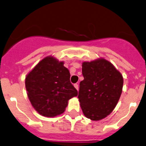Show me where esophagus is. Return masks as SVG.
Instances as JSON below:
<instances>
[{
  "mask_svg": "<svg viewBox=\"0 0 146 146\" xmlns=\"http://www.w3.org/2000/svg\"><path fill=\"white\" fill-rule=\"evenodd\" d=\"M74 86L75 88L78 91V89H79V85H78V84H74Z\"/></svg>",
  "mask_w": 146,
  "mask_h": 146,
  "instance_id": "esophagus-1",
  "label": "esophagus"
}]
</instances>
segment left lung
Returning a JSON list of instances; mask_svg holds the SVG:
<instances>
[{
	"mask_svg": "<svg viewBox=\"0 0 146 146\" xmlns=\"http://www.w3.org/2000/svg\"><path fill=\"white\" fill-rule=\"evenodd\" d=\"M84 79L79 84V98L84 115L94 121L109 115L121 94L123 77L113 64L106 60L84 62Z\"/></svg>",
	"mask_w": 146,
	"mask_h": 146,
	"instance_id": "obj_1",
	"label": "left lung"
}]
</instances>
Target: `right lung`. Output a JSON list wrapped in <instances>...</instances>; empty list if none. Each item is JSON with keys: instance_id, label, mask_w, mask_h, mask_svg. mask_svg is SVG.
<instances>
[{"instance_id": "add662e5", "label": "right lung", "mask_w": 146, "mask_h": 146, "mask_svg": "<svg viewBox=\"0 0 146 146\" xmlns=\"http://www.w3.org/2000/svg\"><path fill=\"white\" fill-rule=\"evenodd\" d=\"M63 64L53 57H46L25 79L29 99L43 116L55 117L63 113L68 100L78 95L70 81V72Z\"/></svg>"}]
</instances>
